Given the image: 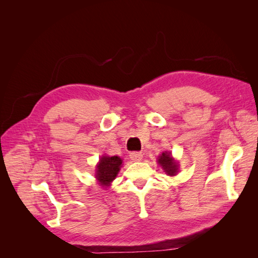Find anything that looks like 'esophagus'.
Wrapping results in <instances>:
<instances>
[{
    "mask_svg": "<svg viewBox=\"0 0 258 258\" xmlns=\"http://www.w3.org/2000/svg\"><path fill=\"white\" fill-rule=\"evenodd\" d=\"M129 156H130V159L132 161H140V160H142V157H143L142 153H140V152H132V153H130Z\"/></svg>",
    "mask_w": 258,
    "mask_h": 258,
    "instance_id": "34e87169",
    "label": "esophagus"
}]
</instances>
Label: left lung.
Returning a JSON list of instances; mask_svg holds the SVG:
<instances>
[{
	"mask_svg": "<svg viewBox=\"0 0 258 258\" xmlns=\"http://www.w3.org/2000/svg\"><path fill=\"white\" fill-rule=\"evenodd\" d=\"M159 165H161L162 169L166 171L169 175H175L177 172V165L173 161V158L168 153H162V155L158 159Z\"/></svg>",
	"mask_w": 258,
	"mask_h": 258,
	"instance_id": "left-lung-1",
	"label": "left lung"
}]
</instances>
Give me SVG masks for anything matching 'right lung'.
I'll return each mask as SVG.
<instances>
[{"mask_svg": "<svg viewBox=\"0 0 258 258\" xmlns=\"http://www.w3.org/2000/svg\"><path fill=\"white\" fill-rule=\"evenodd\" d=\"M122 160L117 157V156H113V157H108V156H103L100 159L99 165L97 167V174L96 177L100 182L101 185L107 186L113 179L116 177L117 173L121 167Z\"/></svg>", "mask_w": 258, "mask_h": 258, "instance_id": "obj_1", "label": "right lung"}]
</instances>
